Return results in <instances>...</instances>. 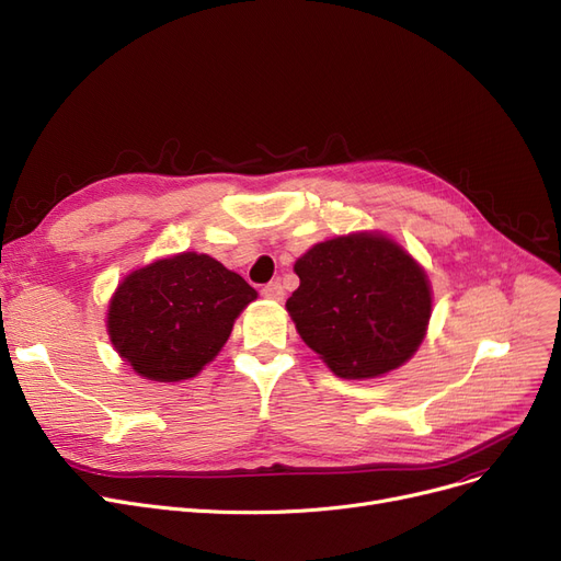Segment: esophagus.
<instances>
[{
	"mask_svg": "<svg viewBox=\"0 0 561 561\" xmlns=\"http://www.w3.org/2000/svg\"><path fill=\"white\" fill-rule=\"evenodd\" d=\"M261 296L267 300H282L284 298V286L282 282H271L261 288Z\"/></svg>",
	"mask_w": 561,
	"mask_h": 561,
	"instance_id": "obj_1",
	"label": "esophagus"
}]
</instances>
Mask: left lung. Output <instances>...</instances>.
<instances>
[{
    "instance_id": "8db88e82",
    "label": "left lung",
    "mask_w": 561,
    "mask_h": 561,
    "mask_svg": "<svg viewBox=\"0 0 561 561\" xmlns=\"http://www.w3.org/2000/svg\"><path fill=\"white\" fill-rule=\"evenodd\" d=\"M286 309L305 344L339 378H376L408 362L431 319L424 267L392 238L348 233L319 242L296 265Z\"/></svg>"
}]
</instances>
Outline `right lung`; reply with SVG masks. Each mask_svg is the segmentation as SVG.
Wrapping results in <instances>:
<instances>
[{
    "instance_id": "add662e5",
    "label": "right lung",
    "mask_w": 561,
    "mask_h": 561,
    "mask_svg": "<svg viewBox=\"0 0 561 561\" xmlns=\"http://www.w3.org/2000/svg\"><path fill=\"white\" fill-rule=\"evenodd\" d=\"M256 290L208 254L158 259L124 277L107 311L112 346L149 380L197 376L222 351Z\"/></svg>"
}]
</instances>
